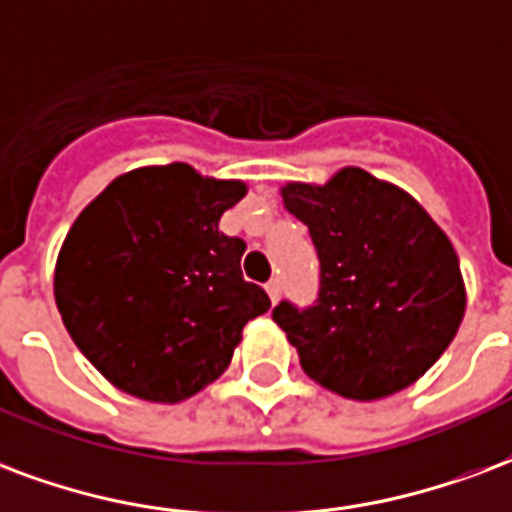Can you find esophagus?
Masks as SVG:
<instances>
[{
    "mask_svg": "<svg viewBox=\"0 0 512 512\" xmlns=\"http://www.w3.org/2000/svg\"><path fill=\"white\" fill-rule=\"evenodd\" d=\"M266 293L268 298H271V304H276L279 301V295H282V287H279V279H271L266 285Z\"/></svg>",
    "mask_w": 512,
    "mask_h": 512,
    "instance_id": "1",
    "label": "esophagus"
}]
</instances>
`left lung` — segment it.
Instances as JSON below:
<instances>
[{
	"label": "left lung",
	"mask_w": 512,
	"mask_h": 512,
	"mask_svg": "<svg viewBox=\"0 0 512 512\" xmlns=\"http://www.w3.org/2000/svg\"><path fill=\"white\" fill-rule=\"evenodd\" d=\"M282 198L320 260L314 304L279 301L271 314L304 372L358 401L429 372L467 306L456 249L434 219L361 168L339 170L323 187L287 184Z\"/></svg>",
	"instance_id": "1"
}]
</instances>
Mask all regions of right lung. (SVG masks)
<instances>
[{
    "instance_id": "right-lung-1",
    "label": "right lung",
    "mask_w": 512,
    "mask_h": 512,
    "mask_svg": "<svg viewBox=\"0 0 512 512\" xmlns=\"http://www.w3.org/2000/svg\"><path fill=\"white\" fill-rule=\"evenodd\" d=\"M241 181L184 165L124 173L83 208L56 260L64 328L94 369L146 401L189 399L217 380L241 331L271 309L246 282V244L219 217Z\"/></svg>"
}]
</instances>
